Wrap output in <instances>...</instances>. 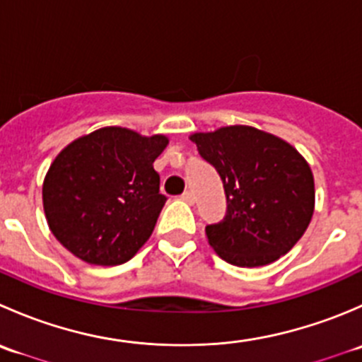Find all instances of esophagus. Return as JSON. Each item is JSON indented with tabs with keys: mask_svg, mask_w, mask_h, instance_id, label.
<instances>
[{
	"mask_svg": "<svg viewBox=\"0 0 362 362\" xmlns=\"http://www.w3.org/2000/svg\"><path fill=\"white\" fill-rule=\"evenodd\" d=\"M180 198H182V199H184V202H185V203H189V204H192V203H194V194H192V192H191V191H185V192H184V194H182V196H180Z\"/></svg>",
	"mask_w": 362,
	"mask_h": 362,
	"instance_id": "1",
	"label": "esophagus"
}]
</instances>
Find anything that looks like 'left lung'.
<instances>
[{"label": "left lung", "instance_id": "left-lung-1", "mask_svg": "<svg viewBox=\"0 0 362 362\" xmlns=\"http://www.w3.org/2000/svg\"><path fill=\"white\" fill-rule=\"evenodd\" d=\"M191 141L221 175L228 211L204 228L226 262L255 268L287 254L308 228L315 187L308 163L294 147L250 126L196 133Z\"/></svg>", "mask_w": 362, "mask_h": 362}]
</instances>
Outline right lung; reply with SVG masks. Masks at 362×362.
<instances>
[{"label":"right lung","instance_id":"obj_1","mask_svg":"<svg viewBox=\"0 0 362 362\" xmlns=\"http://www.w3.org/2000/svg\"><path fill=\"white\" fill-rule=\"evenodd\" d=\"M166 145L163 134L103 127L61 151L43 182V210L61 245L89 264L129 261L166 203L154 170Z\"/></svg>","mask_w":362,"mask_h":362}]
</instances>
